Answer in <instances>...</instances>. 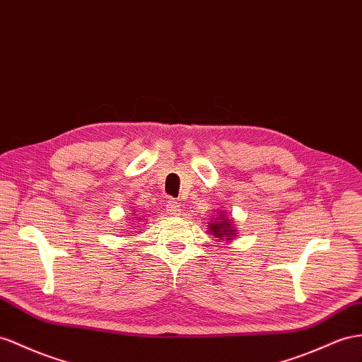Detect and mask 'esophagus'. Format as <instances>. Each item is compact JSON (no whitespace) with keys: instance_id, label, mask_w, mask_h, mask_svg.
Wrapping results in <instances>:
<instances>
[{"instance_id":"1","label":"esophagus","mask_w":362,"mask_h":362,"mask_svg":"<svg viewBox=\"0 0 362 362\" xmlns=\"http://www.w3.org/2000/svg\"><path fill=\"white\" fill-rule=\"evenodd\" d=\"M166 211L170 212L171 216H179L180 214V205L175 200H170L168 203H166Z\"/></svg>"}]
</instances>
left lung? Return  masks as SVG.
Returning <instances> with one entry per match:
<instances>
[{"label":"left lung","mask_w":362,"mask_h":362,"mask_svg":"<svg viewBox=\"0 0 362 362\" xmlns=\"http://www.w3.org/2000/svg\"><path fill=\"white\" fill-rule=\"evenodd\" d=\"M220 217L221 218H217L220 221H216V223L209 225V230L212 233V235H216L217 238L225 237V242L226 240H233V237L235 234V229H233V226H230V221L223 218V214H220Z\"/></svg>","instance_id":"1"}]
</instances>
